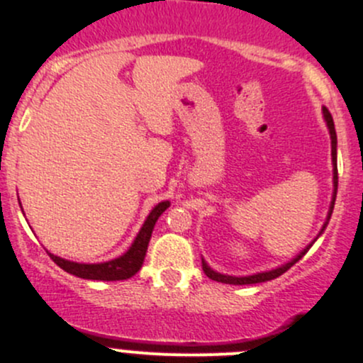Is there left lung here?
I'll use <instances>...</instances> for the list:
<instances>
[{
    "label": "left lung",
    "instance_id": "8db88e82",
    "mask_svg": "<svg viewBox=\"0 0 363 363\" xmlns=\"http://www.w3.org/2000/svg\"><path fill=\"white\" fill-rule=\"evenodd\" d=\"M323 117L325 121H327V126H328V131H330V138H332V164H334V195H332V203H330V211H328V216H327V221H325L323 228H321V232L318 233V237L323 233V230L327 228L328 221H330V216H332V211H334V203H335V195H337V135H335V126H334V119H332V113L328 112L327 107H323ZM316 237V239H318ZM314 239V240H316ZM313 242L309 244V246L306 247L302 252H300L298 256H295L291 262L284 263V265L277 267V269H272V270H267V272H259V274H252V276H246V277H235V276H225V274H219L216 272V270H212L211 267L205 263V259L202 258V269L205 272V276L211 277L212 281H218V283H225V284H256V283H265V281H270V279H276V277H279L281 274L286 272L288 269H291V267L295 265L296 262H298L300 258H302L303 255H306L307 251L311 250V246L314 244Z\"/></svg>",
    "mask_w": 363,
    "mask_h": 363
}]
</instances>
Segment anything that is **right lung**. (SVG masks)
Listing matches in <instances>:
<instances>
[{
	"label": "right lung",
	"instance_id": "1",
	"mask_svg": "<svg viewBox=\"0 0 363 363\" xmlns=\"http://www.w3.org/2000/svg\"><path fill=\"white\" fill-rule=\"evenodd\" d=\"M170 207V202H160L155 208L151 211V214L147 216L145 223L142 225L140 232L135 237L131 247L124 252L119 258L111 259V262L104 263H77L69 262V259L60 258V256L49 252V256L52 258L54 263L61 267L65 272L73 274L77 277H82V279H93V281H123L130 279L131 276L140 270L142 263H144L145 252H147L149 240H151V233L155 230L156 221L161 214H163L167 208Z\"/></svg>",
	"mask_w": 363,
	"mask_h": 363
}]
</instances>
